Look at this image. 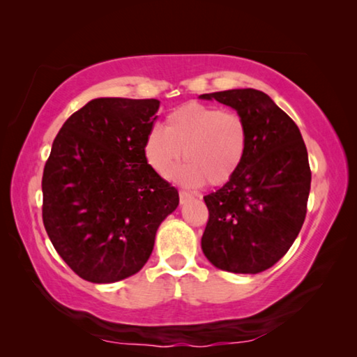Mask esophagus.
<instances>
[{
  "label": "esophagus",
  "instance_id": "obj_1",
  "mask_svg": "<svg viewBox=\"0 0 357 357\" xmlns=\"http://www.w3.org/2000/svg\"><path fill=\"white\" fill-rule=\"evenodd\" d=\"M192 199H194L192 194L185 192V190H179V200H181V204H185V202H189V200H192Z\"/></svg>",
  "mask_w": 357,
  "mask_h": 357
}]
</instances>
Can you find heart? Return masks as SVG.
Here are the masks:
<instances>
[{
	"instance_id": "heart-1",
	"label": "heart",
	"mask_w": 357,
	"mask_h": 357,
	"mask_svg": "<svg viewBox=\"0 0 357 357\" xmlns=\"http://www.w3.org/2000/svg\"><path fill=\"white\" fill-rule=\"evenodd\" d=\"M248 147L245 119L216 105L188 102L167 116L165 130L152 128L144 142L147 163L158 176L169 178L184 160L178 179L197 188L226 184L238 172Z\"/></svg>"
}]
</instances>
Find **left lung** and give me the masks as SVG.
<instances>
[{"label":"left lung","mask_w":357,"mask_h":357,"mask_svg":"<svg viewBox=\"0 0 357 357\" xmlns=\"http://www.w3.org/2000/svg\"><path fill=\"white\" fill-rule=\"evenodd\" d=\"M247 121L248 147L238 172L204 197L208 222L202 250L236 274H258L289 252L306 218L311 189L307 151L295 121L258 89L202 94Z\"/></svg>","instance_id":"left-lung-1"}]
</instances>
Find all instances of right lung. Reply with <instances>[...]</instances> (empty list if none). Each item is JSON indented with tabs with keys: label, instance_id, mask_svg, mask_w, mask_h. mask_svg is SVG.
Returning a JSON list of instances; mask_svg holds the SVG:
<instances>
[{
	"label": "right lung",
	"instance_id": "right-lung-1",
	"mask_svg": "<svg viewBox=\"0 0 357 357\" xmlns=\"http://www.w3.org/2000/svg\"><path fill=\"white\" fill-rule=\"evenodd\" d=\"M160 100L99 98L68 116L43 172V225L73 273L123 280L151 257L158 226L179 204L144 142Z\"/></svg>",
	"mask_w": 357,
	"mask_h": 357
}]
</instances>
